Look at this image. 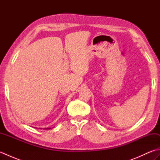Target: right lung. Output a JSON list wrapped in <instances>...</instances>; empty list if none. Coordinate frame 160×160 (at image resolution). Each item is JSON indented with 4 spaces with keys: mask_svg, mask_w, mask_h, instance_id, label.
<instances>
[{
    "mask_svg": "<svg viewBox=\"0 0 160 160\" xmlns=\"http://www.w3.org/2000/svg\"><path fill=\"white\" fill-rule=\"evenodd\" d=\"M44 129H50V128H44Z\"/></svg>",
    "mask_w": 160,
    "mask_h": 160,
    "instance_id": "1",
    "label": "right lung"
}]
</instances>
